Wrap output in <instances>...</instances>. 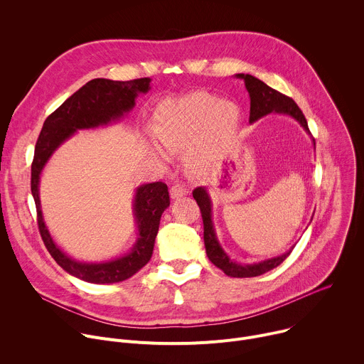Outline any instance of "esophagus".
<instances>
[{
	"mask_svg": "<svg viewBox=\"0 0 364 364\" xmlns=\"http://www.w3.org/2000/svg\"><path fill=\"white\" fill-rule=\"evenodd\" d=\"M170 193H171L173 198H180V197L188 194V188L184 184H181V183H174L171 190H170Z\"/></svg>",
	"mask_w": 364,
	"mask_h": 364,
	"instance_id": "1",
	"label": "esophagus"
}]
</instances>
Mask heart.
Returning <instances> with one entry per match:
<instances>
[{
    "label": "heart",
    "mask_w": 364,
    "mask_h": 364,
    "mask_svg": "<svg viewBox=\"0 0 364 364\" xmlns=\"http://www.w3.org/2000/svg\"><path fill=\"white\" fill-rule=\"evenodd\" d=\"M240 122V111L232 100H218L205 92H191L164 100L155 117L154 135L167 151L186 149V160L191 168L213 163L235 135ZM154 159L168 161V154L151 141Z\"/></svg>",
    "instance_id": "b5f03b06"
}]
</instances>
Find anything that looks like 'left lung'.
<instances>
[{"label":"left lung","instance_id":"left-lung-1","mask_svg":"<svg viewBox=\"0 0 364 364\" xmlns=\"http://www.w3.org/2000/svg\"><path fill=\"white\" fill-rule=\"evenodd\" d=\"M235 77L242 79L245 82L246 90L249 93V97H250L249 122L250 124H253L261 118H264L265 115L274 112V114L288 115V117L294 118L304 128V131L308 135H311L304 114L301 112V109L298 108V105L291 97H288V96L279 93L278 90L269 87L267 83H264L262 80H259L257 77H255L252 75L237 73V75H235ZM313 142H314V146H316L314 139H313ZM193 197H194V200L197 201V204L200 207L201 218H203L205 253H207V256H209L210 262L213 265H216L219 269H222L228 277H233V278L259 277V275H262V274L277 268L278 265H281L285 261V259L289 256V253L292 252L294 246L291 249H288L285 253L279 255V256L265 259V261H261L257 264H237L223 250V247H222V245L218 239L216 229H215L213 219H212V200H210L209 193H207V188L205 187H197L193 191Z\"/></svg>","mask_w":364,"mask_h":364}]
</instances>
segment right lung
I'll return each instance as SVG.
<instances>
[{"label":"right lung","mask_w":364,"mask_h":364,"mask_svg":"<svg viewBox=\"0 0 364 364\" xmlns=\"http://www.w3.org/2000/svg\"><path fill=\"white\" fill-rule=\"evenodd\" d=\"M149 83V77L128 82L109 79H93L87 82L44 121L34 148L31 194L36 201L41 239L55 261L68 274L85 282H121L135 275L148 264L159 233L161 215L170 205L168 187L161 181L136 187L132 204L136 240L128 253L109 261L82 262L62 250L44 223L40 203V176L55 151L79 129H95L122 121L135 107L136 96L151 89Z\"/></svg>","instance_id":"add662e5"}]
</instances>
